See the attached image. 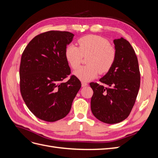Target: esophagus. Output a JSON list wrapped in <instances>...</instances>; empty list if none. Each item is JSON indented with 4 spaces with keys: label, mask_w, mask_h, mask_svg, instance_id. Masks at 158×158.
Returning a JSON list of instances; mask_svg holds the SVG:
<instances>
[{
    "label": "esophagus",
    "mask_w": 158,
    "mask_h": 158,
    "mask_svg": "<svg viewBox=\"0 0 158 158\" xmlns=\"http://www.w3.org/2000/svg\"><path fill=\"white\" fill-rule=\"evenodd\" d=\"M88 85V83L85 82H82V87H85Z\"/></svg>",
    "instance_id": "1"
}]
</instances>
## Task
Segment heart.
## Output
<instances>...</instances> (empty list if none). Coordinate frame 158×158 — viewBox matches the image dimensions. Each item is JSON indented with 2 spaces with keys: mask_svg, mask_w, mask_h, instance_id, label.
<instances>
[{
  "mask_svg": "<svg viewBox=\"0 0 158 158\" xmlns=\"http://www.w3.org/2000/svg\"><path fill=\"white\" fill-rule=\"evenodd\" d=\"M78 47L74 44L67 45L64 55L73 69L78 67L84 56L89 55L86 59L88 64L74 72V75L78 79L89 81L95 78L99 73L106 74L111 69L117 58V51L106 38L88 35L78 39Z\"/></svg>",
  "mask_w": 158,
  "mask_h": 158,
  "instance_id": "heart-1",
  "label": "heart"
}]
</instances>
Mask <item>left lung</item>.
<instances>
[{
    "mask_svg": "<svg viewBox=\"0 0 158 158\" xmlns=\"http://www.w3.org/2000/svg\"><path fill=\"white\" fill-rule=\"evenodd\" d=\"M117 58L111 69L99 80L108 87L91 82V110L98 120L120 123L130 114L140 88V73L135 51L127 40H114Z\"/></svg>",
    "mask_w": 158,
    "mask_h": 158,
    "instance_id": "obj_1",
    "label": "left lung"
}]
</instances>
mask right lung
<instances>
[{"label":"right lung","mask_w":158,"mask_h":158,"mask_svg":"<svg viewBox=\"0 0 158 158\" xmlns=\"http://www.w3.org/2000/svg\"><path fill=\"white\" fill-rule=\"evenodd\" d=\"M69 31H49L30 41L23 51L20 66V86L22 98L35 117L55 122L70 112L81 82L70 74L64 52L73 41Z\"/></svg>","instance_id":"right-lung-1"}]
</instances>
